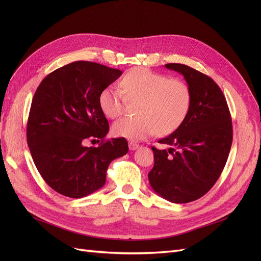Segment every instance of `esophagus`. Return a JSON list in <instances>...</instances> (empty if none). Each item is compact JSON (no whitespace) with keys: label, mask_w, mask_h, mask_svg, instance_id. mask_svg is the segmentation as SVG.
I'll list each match as a JSON object with an SVG mask.
<instances>
[{"label":"esophagus","mask_w":261,"mask_h":261,"mask_svg":"<svg viewBox=\"0 0 261 261\" xmlns=\"http://www.w3.org/2000/svg\"><path fill=\"white\" fill-rule=\"evenodd\" d=\"M128 147H129V150H136V149H138L139 145L137 143H134V141H130V143L128 144Z\"/></svg>","instance_id":"obj_1"}]
</instances>
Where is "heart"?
<instances>
[{"label":"heart","instance_id":"heart-1","mask_svg":"<svg viewBox=\"0 0 261 261\" xmlns=\"http://www.w3.org/2000/svg\"><path fill=\"white\" fill-rule=\"evenodd\" d=\"M122 92L108 87L100 93V108L108 117L124 114L129 103H137V116L124 117L113 125L118 137L145 139L175 130L183 123L192 105V90L187 83L169 78L145 67L133 68L120 83Z\"/></svg>","mask_w":261,"mask_h":261}]
</instances>
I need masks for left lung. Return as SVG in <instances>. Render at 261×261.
Listing matches in <instances>:
<instances>
[{
    "instance_id": "1",
    "label": "left lung",
    "mask_w": 261,
    "mask_h": 261,
    "mask_svg": "<svg viewBox=\"0 0 261 261\" xmlns=\"http://www.w3.org/2000/svg\"><path fill=\"white\" fill-rule=\"evenodd\" d=\"M165 67L184 76L192 90V105L178 127L151 147L154 165L149 183L164 199L185 203L207 194L222 173L233 140L230 110L222 90L209 76L184 64Z\"/></svg>"
}]
</instances>
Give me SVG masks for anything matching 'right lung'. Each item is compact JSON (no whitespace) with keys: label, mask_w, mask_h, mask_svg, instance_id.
<instances>
[{"label":"right lung","mask_w":261,"mask_h":261,"mask_svg":"<svg viewBox=\"0 0 261 261\" xmlns=\"http://www.w3.org/2000/svg\"><path fill=\"white\" fill-rule=\"evenodd\" d=\"M122 70L77 61L55 69L41 82L31 102L27 144L36 168L55 192L82 198L105 185L109 164L128 151L125 138L106 140L109 122L100 93ZM101 139L98 147L87 140Z\"/></svg>","instance_id":"add662e5"}]
</instances>
